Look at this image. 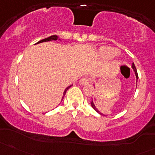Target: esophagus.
I'll return each mask as SVG.
<instances>
[{
  "label": "esophagus",
  "instance_id": "esophagus-1",
  "mask_svg": "<svg viewBox=\"0 0 155 155\" xmlns=\"http://www.w3.org/2000/svg\"><path fill=\"white\" fill-rule=\"evenodd\" d=\"M89 82H90V79H89V78L83 77L80 79V81H79V83H80L81 85H85V84L88 83Z\"/></svg>",
  "mask_w": 155,
  "mask_h": 155
}]
</instances>
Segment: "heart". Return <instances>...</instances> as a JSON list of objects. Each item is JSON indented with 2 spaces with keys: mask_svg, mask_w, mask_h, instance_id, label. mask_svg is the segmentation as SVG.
Returning <instances> with one entry per match:
<instances>
[{
  "mask_svg": "<svg viewBox=\"0 0 155 155\" xmlns=\"http://www.w3.org/2000/svg\"><path fill=\"white\" fill-rule=\"evenodd\" d=\"M118 53L119 51L116 48L109 47V46H104L100 48L99 50L100 55L105 58H113L118 55Z\"/></svg>",
  "mask_w": 155,
  "mask_h": 155,
  "instance_id": "1",
  "label": "heart"
}]
</instances>
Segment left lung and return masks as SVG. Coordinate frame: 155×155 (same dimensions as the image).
<instances>
[{
  "label": "left lung",
  "instance_id": "obj_1",
  "mask_svg": "<svg viewBox=\"0 0 155 155\" xmlns=\"http://www.w3.org/2000/svg\"><path fill=\"white\" fill-rule=\"evenodd\" d=\"M132 68L134 69V72H135V74H136V76H137V79H138V73H137V68H136V67H135V65H134V64L133 63V64H132ZM91 107H92V108H93L94 109L95 111H96V112H97L99 114H101V115H103L102 113H101V112H100L99 111L97 110V108L95 107V106H94V103H93V101H91Z\"/></svg>",
  "mask_w": 155,
  "mask_h": 155
}]
</instances>
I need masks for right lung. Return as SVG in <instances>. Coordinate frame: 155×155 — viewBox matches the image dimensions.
Returning <instances> with one entry per match:
<instances>
[{
    "mask_svg": "<svg viewBox=\"0 0 155 155\" xmlns=\"http://www.w3.org/2000/svg\"><path fill=\"white\" fill-rule=\"evenodd\" d=\"M58 40V36H56V35H52V36H51V37H47V38H46V39H43V40H40V41H39L38 43H43V42L51 41V40ZM71 86H72V85H70V86H68V87H67L66 89H65L64 92V94H63V97H62V100H63V98H64V97L65 94H66L67 91H68V89L70 88V87H71Z\"/></svg>",
    "mask_w": 155,
    "mask_h": 155,
    "instance_id": "obj_1",
    "label": "right lung"
}]
</instances>
